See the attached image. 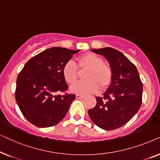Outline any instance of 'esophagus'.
Here are the masks:
<instances>
[{
    "instance_id": "esophagus-1",
    "label": "esophagus",
    "mask_w": 160,
    "mask_h": 160,
    "mask_svg": "<svg viewBox=\"0 0 160 160\" xmlns=\"http://www.w3.org/2000/svg\"><path fill=\"white\" fill-rule=\"evenodd\" d=\"M76 98H77V99H83V98H84V96L77 95H76Z\"/></svg>"
}]
</instances>
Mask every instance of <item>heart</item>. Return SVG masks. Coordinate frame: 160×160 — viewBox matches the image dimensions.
Returning <instances> with one entry per match:
<instances>
[{"label":"heart","instance_id":"b5f03b06","mask_svg":"<svg viewBox=\"0 0 160 160\" xmlns=\"http://www.w3.org/2000/svg\"><path fill=\"white\" fill-rule=\"evenodd\" d=\"M83 75L84 82L71 88L73 93L87 95L95 93L100 89L105 92L111 87L113 82V71L110 65L102 62L101 57L94 53H86L78 57L75 65L66 63L62 68V73L65 82L73 86L79 78V73Z\"/></svg>","mask_w":160,"mask_h":160}]
</instances>
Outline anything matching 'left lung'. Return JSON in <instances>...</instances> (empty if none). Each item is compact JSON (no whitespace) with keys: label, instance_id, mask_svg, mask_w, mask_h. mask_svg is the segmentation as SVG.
Listing matches in <instances>:
<instances>
[{"label":"left lung","instance_id":"left-lung-1","mask_svg":"<svg viewBox=\"0 0 160 160\" xmlns=\"http://www.w3.org/2000/svg\"><path fill=\"white\" fill-rule=\"evenodd\" d=\"M108 61L113 71V82L102 97L88 113L92 121L106 130H116L134 117L142 103L143 84L135 65L122 52L110 47L94 49Z\"/></svg>","mask_w":160,"mask_h":160}]
</instances>
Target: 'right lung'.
I'll use <instances>...</instances> for the list:
<instances>
[{
    "label": "right lung",
    "instance_id": "add662e5",
    "mask_svg": "<svg viewBox=\"0 0 160 160\" xmlns=\"http://www.w3.org/2000/svg\"><path fill=\"white\" fill-rule=\"evenodd\" d=\"M78 52L50 48L30 59L19 72L15 98L24 117L35 126H54L66 115L76 95L66 92L68 87L62 70Z\"/></svg>",
    "mask_w": 160,
    "mask_h": 160
}]
</instances>
